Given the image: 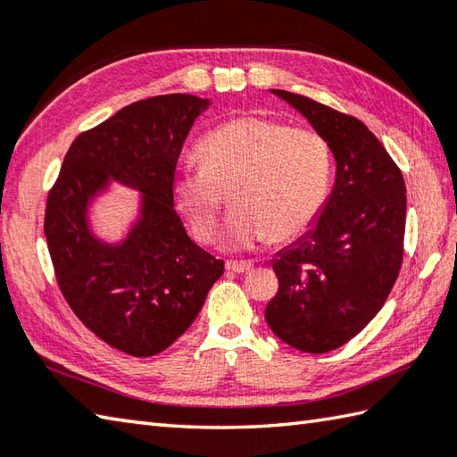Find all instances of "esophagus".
I'll list each match as a JSON object with an SVG mask.
<instances>
[{
    "label": "esophagus",
    "mask_w": 457,
    "mask_h": 457,
    "mask_svg": "<svg viewBox=\"0 0 457 457\" xmlns=\"http://www.w3.org/2000/svg\"><path fill=\"white\" fill-rule=\"evenodd\" d=\"M227 270L245 274V272H251L253 270V264L251 262H243V261H228L227 262Z\"/></svg>",
    "instance_id": "esophagus-1"
}]
</instances>
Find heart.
Wrapping results in <instances>:
<instances>
[{
	"label": "heart",
	"instance_id": "heart-1",
	"mask_svg": "<svg viewBox=\"0 0 457 457\" xmlns=\"http://www.w3.org/2000/svg\"><path fill=\"white\" fill-rule=\"evenodd\" d=\"M196 157L201 167L177 173L170 193L175 209L203 243L214 235L225 193L235 206L220 245L232 251L303 235L328 199L332 151L314 129L272 117H237L206 133Z\"/></svg>",
	"mask_w": 457,
	"mask_h": 457
}]
</instances>
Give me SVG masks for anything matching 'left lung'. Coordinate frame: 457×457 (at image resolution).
I'll return each mask as SVG.
<instances>
[{"instance_id":"1","label":"left lung","mask_w":457,"mask_h":457,"mask_svg":"<svg viewBox=\"0 0 457 457\" xmlns=\"http://www.w3.org/2000/svg\"><path fill=\"white\" fill-rule=\"evenodd\" d=\"M330 145L332 193L316 222L272 261L278 292L264 310L288 346L324 354L362 332L398 278L406 230V185L384 145L356 117L282 89Z\"/></svg>"}]
</instances>
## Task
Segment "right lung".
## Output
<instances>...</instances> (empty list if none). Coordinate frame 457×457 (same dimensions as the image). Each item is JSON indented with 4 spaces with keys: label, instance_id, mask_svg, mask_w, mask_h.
<instances>
[{
    "label": "right lung",
    "instance_id": "obj_1",
    "mask_svg": "<svg viewBox=\"0 0 457 457\" xmlns=\"http://www.w3.org/2000/svg\"><path fill=\"white\" fill-rule=\"evenodd\" d=\"M211 101L170 93L117 111L69 147L47 196L46 238L67 304L109 346L154 356L195 322L225 262L188 238L173 180L188 131ZM113 182L140 191L128 235H94L90 206Z\"/></svg>",
    "mask_w": 457,
    "mask_h": 457
}]
</instances>
